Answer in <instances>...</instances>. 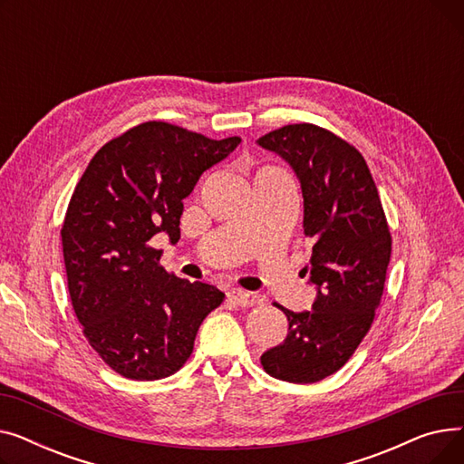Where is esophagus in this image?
Returning <instances> with one entry per match:
<instances>
[{
	"label": "esophagus",
	"mask_w": 464,
	"mask_h": 464,
	"mask_svg": "<svg viewBox=\"0 0 464 464\" xmlns=\"http://www.w3.org/2000/svg\"><path fill=\"white\" fill-rule=\"evenodd\" d=\"M227 301L237 304V306H248V304L256 303V297L252 294H248V291H245V289L233 287V289L227 291Z\"/></svg>",
	"instance_id": "1"
}]
</instances>
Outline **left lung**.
Wrapping results in <instances>:
<instances>
[{
	"label": "left lung",
	"instance_id": "obj_1",
	"mask_svg": "<svg viewBox=\"0 0 464 464\" xmlns=\"http://www.w3.org/2000/svg\"><path fill=\"white\" fill-rule=\"evenodd\" d=\"M278 154L303 191L304 235L315 242L304 266L315 287L312 310L287 315L284 343L266 350V374L314 383L336 372L369 333L380 304L392 235L367 161L331 131L294 124L256 140Z\"/></svg>",
	"mask_w": 464,
	"mask_h": 464
}]
</instances>
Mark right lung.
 Instances as JSON below:
<instances>
[{"label":"right lung","mask_w":464,"mask_h":464,"mask_svg":"<svg viewBox=\"0 0 464 464\" xmlns=\"http://www.w3.org/2000/svg\"><path fill=\"white\" fill-rule=\"evenodd\" d=\"M238 144L146 121L107 142L71 195L62 227L71 303L90 346L124 378L177 372L224 301L210 284L169 275L149 240L179 242L182 201Z\"/></svg>","instance_id":"add662e5"}]
</instances>
